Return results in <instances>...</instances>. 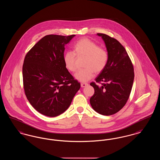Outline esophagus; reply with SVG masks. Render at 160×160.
Here are the masks:
<instances>
[{"label": "esophagus", "instance_id": "34e87169", "mask_svg": "<svg viewBox=\"0 0 160 160\" xmlns=\"http://www.w3.org/2000/svg\"><path fill=\"white\" fill-rule=\"evenodd\" d=\"M88 84L86 83H81V87L82 88H84V87H86V86H88Z\"/></svg>", "mask_w": 160, "mask_h": 160}]
</instances>
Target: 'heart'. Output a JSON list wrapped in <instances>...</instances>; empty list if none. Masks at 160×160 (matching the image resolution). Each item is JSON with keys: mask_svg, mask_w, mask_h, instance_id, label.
Instances as JSON below:
<instances>
[{"mask_svg": "<svg viewBox=\"0 0 160 160\" xmlns=\"http://www.w3.org/2000/svg\"><path fill=\"white\" fill-rule=\"evenodd\" d=\"M74 52L68 51L63 56L66 68L69 71L74 72L77 71L76 57H85L84 61V68L79 70L75 74L77 80L85 82L94 76L95 72L100 73L106 67L108 61V54L103 48L99 47L94 41L88 38H82L74 45Z\"/></svg>", "mask_w": 160, "mask_h": 160, "instance_id": "1", "label": "heart"}]
</instances>
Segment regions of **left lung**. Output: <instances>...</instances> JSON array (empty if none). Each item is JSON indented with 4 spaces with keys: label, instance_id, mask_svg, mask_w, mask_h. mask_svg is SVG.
<instances>
[{
    "label": "left lung",
    "instance_id": "8db88e82",
    "mask_svg": "<svg viewBox=\"0 0 160 160\" xmlns=\"http://www.w3.org/2000/svg\"><path fill=\"white\" fill-rule=\"evenodd\" d=\"M104 40L108 54L106 67L90 83L94 94L90 99L93 109L99 114L110 116L121 110L127 103L134 78V67L125 48L115 38L97 33Z\"/></svg>",
    "mask_w": 160,
    "mask_h": 160
}]
</instances>
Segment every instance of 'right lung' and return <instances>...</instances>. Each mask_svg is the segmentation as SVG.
<instances>
[{
  "instance_id": "add662e5",
  "label": "right lung",
  "mask_w": 160,
  "mask_h": 160,
  "mask_svg": "<svg viewBox=\"0 0 160 160\" xmlns=\"http://www.w3.org/2000/svg\"><path fill=\"white\" fill-rule=\"evenodd\" d=\"M74 36L46 35L24 58V93L32 107L43 115L55 117L63 113L80 88L63 61L65 45Z\"/></svg>"
}]
</instances>
